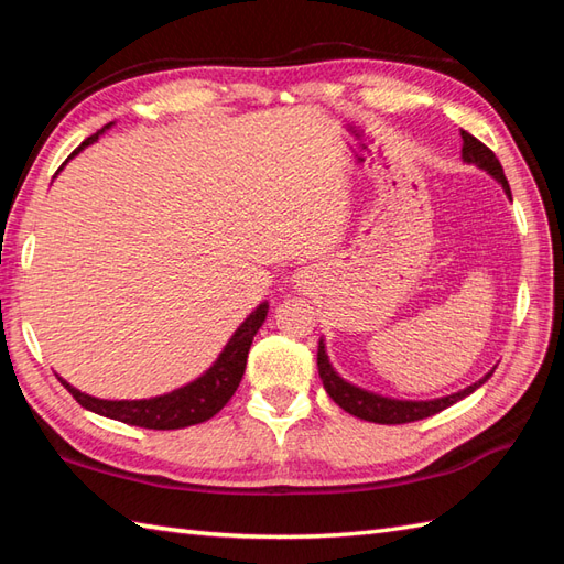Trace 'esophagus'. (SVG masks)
<instances>
[{"label":"esophagus","instance_id":"1","mask_svg":"<svg viewBox=\"0 0 564 564\" xmlns=\"http://www.w3.org/2000/svg\"><path fill=\"white\" fill-rule=\"evenodd\" d=\"M295 279H297V283H307V281H303V279H307V275H305V273H297V275H295Z\"/></svg>","mask_w":564,"mask_h":564}]
</instances>
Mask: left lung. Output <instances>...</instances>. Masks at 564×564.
<instances>
[{
	"mask_svg": "<svg viewBox=\"0 0 564 564\" xmlns=\"http://www.w3.org/2000/svg\"><path fill=\"white\" fill-rule=\"evenodd\" d=\"M460 135H463V160L473 162V164L480 166V170L492 174L497 182H501V186H505V191L511 198L509 182L505 176V170H501L499 160L495 158V152L489 150L485 142H480L475 135L467 133V130H463ZM317 370H319L322 386H325L327 394L341 406L344 412H349L358 419H366V422H376V424H406V422H419V419L434 416V414L446 410V406L467 398V394L475 392L477 388L482 386V382H487L489 376H492V373H489L482 380H477L475 386L465 388V390L455 392V394H448V398L429 400V402H402V400L380 398V394L366 392L361 388L351 386V382L341 380L337 373H334V368H332L327 351H325V344H322V341H319V349H317Z\"/></svg>",
	"mask_w": 564,
	"mask_h": 564,
	"instance_id": "left-lung-1",
	"label": "left lung"
}]
</instances>
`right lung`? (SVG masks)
I'll list each match as a JSON object with an SVG mask.
<instances>
[{
  "instance_id": "add662e5",
  "label": "right lung",
  "mask_w": 564,
  "mask_h": 564,
  "mask_svg": "<svg viewBox=\"0 0 564 564\" xmlns=\"http://www.w3.org/2000/svg\"><path fill=\"white\" fill-rule=\"evenodd\" d=\"M101 133L104 130L89 135L75 152L69 154V158H75L84 145H89V142L97 140ZM59 170H63V166H59ZM267 313H269V303H261L254 313L242 322V327L232 334V339L227 341L223 354L218 356V361H215L206 373H203L198 380L188 382L184 388H178L170 394H162V398L99 400V398H91V394L79 392L77 388H72L63 378H59V382H63L67 392L84 406V410H91L101 416L116 419V422H123L130 426L170 431V429H184V426L208 422L210 416L218 414L223 406L230 402L239 380H242L251 339H254V334L259 332L261 322L267 319Z\"/></svg>"
}]
</instances>
